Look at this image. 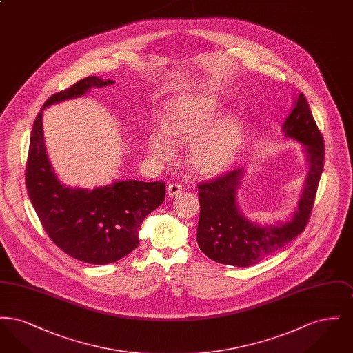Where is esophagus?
Instances as JSON below:
<instances>
[{"label": "esophagus", "instance_id": "1", "mask_svg": "<svg viewBox=\"0 0 353 353\" xmlns=\"http://www.w3.org/2000/svg\"><path fill=\"white\" fill-rule=\"evenodd\" d=\"M183 192V186L177 183H172L168 185V194L170 197H174V196H179L180 193Z\"/></svg>", "mask_w": 353, "mask_h": 353}]
</instances>
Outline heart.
Masks as SVG:
<instances>
[{"mask_svg": "<svg viewBox=\"0 0 353 353\" xmlns=\"http://www.w3.org/2000/svg\"><path fill=\"white\" fill-rule=\"evenodd\" d=\"M219 115L221 105L214 98L192 99L169 110L165 131L174 145H185L194 141ZM201 135L192 145V164L201 174H216L232 163L241 148L243 124L233 117L223 119ZM150 148L163 160H169L173 156L168 139L159 132L150 137Z\"/></svg>", "mask_w": 353, "mask_h": 353, "instance_id": "1", "label": "heart"}]
</instances>
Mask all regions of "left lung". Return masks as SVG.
<instances>
[{"mask_svg": "<svg viewBox=\"0 0 353 353\" xmlns=\"http://www.w3.org/2000/svg\"><path fill=\"white\" fill-rule=\"evenodd\" d=\"M283 131L287 137L305 145L310 163L304 192L294 217L285 223L270 226H259L245 219L235 203L242 169L200 183L197 185L201 206L197 243L212 261L236 268L252 266L285 248L304 232L316 197L325 150L323 134L303 94H299L292 112L285 119Z\"/></svg>", "mask_w": 353, "mask_h": 353, "instance_id": "1", "label": "left lung"}]
</instances>
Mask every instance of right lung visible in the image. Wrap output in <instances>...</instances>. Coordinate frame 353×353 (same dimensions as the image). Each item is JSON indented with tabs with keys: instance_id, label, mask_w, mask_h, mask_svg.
Here are the masks:
<instances>
[{
	"instance_id": "1",
	"label": "right lung",
	"mask_w": 353,
	"mask_h": 353,
	"mask_svg": "<svg viewBox=\"0 0 353 353\" xmlns=\"http://www.w3.org/2000/svg\"><path fill=\"white\" fill-rule=\"evenodd\" d=\"M112 83L111 79L87 77L51 95L42 110L82 97L90 88ZM25 183L34 210L51 241L70 256L91 265L112 263L134 250L143 221L165 199L163 181L125 180L94 190L61 184L45 150L42 111L34 120Z\"/></svg>"
}]
</instances>
